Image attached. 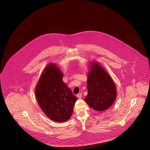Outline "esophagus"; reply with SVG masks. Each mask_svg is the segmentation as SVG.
Listing matches in <instances>:
<instances>
[{"mask_svg":"<svg viewBox=\"0 0 150 150\" xmlns=\"http://www.w3.org/2000/svg\"><path fill=\"white\" fill-rule=\"evenodd\" d=\"M76 97L78 98H82V93H79L76 95Z\"/></svg>","mask_w":150,"mask_h":150,"instance_id":"obj_1","label":"esophagus"}]
</instances>
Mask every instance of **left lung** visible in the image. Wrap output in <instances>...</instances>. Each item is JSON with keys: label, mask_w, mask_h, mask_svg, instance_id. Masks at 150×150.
I'll list each match as a JSON object with an SVG mask.
<instances>
[{"label": "left lung", "mask_w": 150, "mask_h": 150, "mask_svg": "<svg viewBox=\"0 0 150 150\" xmlns=\"http://www.w3.org/2000/svg\"><path fill=\"white\" fill-rule=\"evenodd\" d=\"M87 87L88 94L84 100L99 112L110 108L116 98V87L113 81L97 62H91Z\"/></svg>", "instance_id": "left-lung-1"}]
</instances>
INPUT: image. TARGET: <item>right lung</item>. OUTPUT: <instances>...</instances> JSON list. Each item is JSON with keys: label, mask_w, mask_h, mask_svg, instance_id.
<instances>
[{"label": "right lung", "mask_w": 150, "mask_h": 150, "mask_svg": "<svg viewBox=\"0 0 150 150\" xmlns=\"http://www.w3.org/2000/svg\"><path fill=\"white\" fill-rule=\"evenodd\" d=\"M63 73L54 63H50L41 74L35 90L41 110L51 120L65 122L72 116L76 97L63 81Z\"/></svg>", "instance_id": "1"}]
</instances>
